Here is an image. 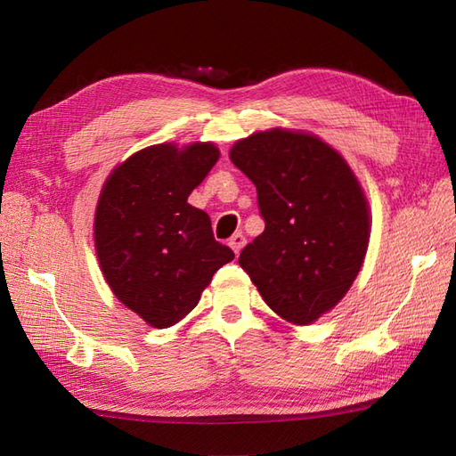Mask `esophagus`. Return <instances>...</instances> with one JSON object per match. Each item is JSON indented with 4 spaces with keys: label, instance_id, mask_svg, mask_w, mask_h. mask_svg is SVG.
Returning a JSON list of instances; mask_svg holds the SVG:
<instances>
[{
    "label": "esophagus",
    "instance_id": "1",
    "mask_svg": "<svg viewBox=\"0 0 456 456\" xmlns=\"http://www.w3.org/2000/svg\"><path fill=\"white\" fill-rule=\"evenodd\" d=\"M245 243H247V240H245V236H243V233H233V236L230 238V247H232V249H233V253H236V255H240V251L243 249V247H245Z\"/></svg>",
    "mask_w": 456,
    "mask_h": 456
}]
</instances>
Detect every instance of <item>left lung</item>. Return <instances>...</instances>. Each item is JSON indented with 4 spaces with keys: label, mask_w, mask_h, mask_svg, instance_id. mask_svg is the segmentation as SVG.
<instances>
[{
    "label": "left lung",
    "mask_w": 456,
    "mask_h": 456,
    "mask_svg": "<svg viewBox=\"0 0 456 456\" xmlns=\"http://www.w3.org/2000/svg\"><path fill=\"white\" fill-rule=\"evenodd\" d=\"M230 159L256 186L266 224L240 266L275 314L308 325L362 270L370 233L363 190L338 151L310 133H255L232 146Z\"/></svg>",
    "instance_id": "obj_1"
}]
</instances>
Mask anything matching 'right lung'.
Returning a JSON list of instances; mask_svg holds the SVG:
<instances>
[{"mask_svg":"<svg viewBox=\"0 0 456 456\" xmlns=\"http://www.w3.org/2000/svg\"><path fill=\"white\" fill-rule=\"evenodd\" d=\"M218 159L211 142L156 144L112 171L94 215V247L112 293L146 323L171 327L196 308L215 272L233 260L211 218L188 203Z\"/></svg>","mask_w":456,"mask_h":456,"instance_id":"add662e5","label":"right lung"}]
</instances>
